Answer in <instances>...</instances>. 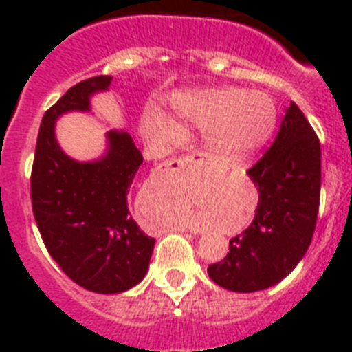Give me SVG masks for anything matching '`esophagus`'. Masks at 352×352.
Segmentation results:
<instances>
[{
  "label": "esophagus",
  "mask_w": 352,
  "mask_h": 352,
  "mask_svg": "<svg viewBox=\"0 0 352 352\" xmlns=\"http://www.w3.org/2000/svg\"><path fill=\"white\" fill-rule=\"evenodd\" d=\"M197 157H203V155H201V153L192 155V157H186V160H194V158H197ZM178 231H186V229H183V227H178ZM192 232H201V231H192Z\"/></svg>",
  "instance_id": "obj_1"
}]
</instances>
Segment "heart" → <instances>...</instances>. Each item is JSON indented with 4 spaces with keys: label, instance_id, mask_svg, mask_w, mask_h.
<instances>
[{
    "label": "heart",
    "instance_id": "heart-1",
    "mask_svg": "<svg viewBox=\"0 0 352 352\" xmlns=\"http://www.w3.org/2000/svg\"><path fill=\"white\" fill-rule=\"evenodd\" d=\"M173 109L179 118L201 129L210 126V144L219 153L243 158L263 148L275 132L276 105L264 91H243L241 88L188 89L173 95ZM149 129L158 133L176 130L174 121L153 111Z\"/></svg>",
    "mask_w": 352,
    "mask_h": 352
}]
</instances>
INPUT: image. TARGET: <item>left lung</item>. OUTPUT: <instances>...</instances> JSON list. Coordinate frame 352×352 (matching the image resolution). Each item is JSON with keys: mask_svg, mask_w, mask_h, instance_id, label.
Returning <instances> with one entry per match:
<instances>
[{"mask_svg": "<svg viewBox=\"0 0 352 352\" xmlns=\"http://www.w3.org/2000/svg\"><path fill=\"white\" fill-rule=\"evenodd\" d=\"M259 192L256 217L229 241L223 261L208 266L227 291L256 292L278 284L303 259L321 199V142L294 102L278 135L247 170Z\"/></svg>", "mask_w": 352, "mask_h": 352, "instance_id": "obj_1", "label": "left lung"}]
</instances>
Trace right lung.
Instances as JSON below:
<instances>
[{
  "mask_svg": "<svg viewBox=\"0 0 352 352\" xmlns=\"http://www.w3.org/2000/svg\"><path fill=\"white\" fill-rule=\"evenodd\" d=\"M111 80H80L43 114L31 169L33 214L49 254L76 284L100 294L129 291L148 273L155 239L126 203L142 155L130 133L109 130L104 157L77 162L60 148L54 126L61 114L88 113L89 98Z\"/></svg>",
  "mask_w": 352,
  "mask_h": 352,
  "instance_id": "obj_1",
  "label": "right lung"
}]
</instances>
